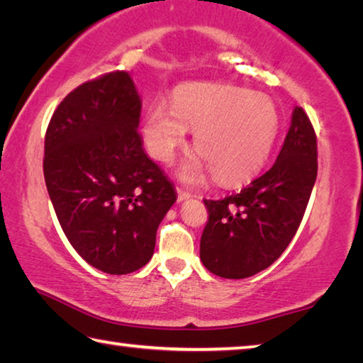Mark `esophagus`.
<instances>
[{
	"mask_svg": "<svg viewBox=\"0 0 363 363\" xmlns=\"http://www.w3.org/2000/svg\"><path fill=\"white\" fill-rule=\"evenodd\" d=\"M176 192H177V201H184V200H187V199H190V196H192V194L187 192V190L181 189V187H176Z\"/></svg>",
	"mask_w": 363,
	"mask_h": 363,
	"instance_id": "1",
	"label": "esophagus"
}]
</instances>
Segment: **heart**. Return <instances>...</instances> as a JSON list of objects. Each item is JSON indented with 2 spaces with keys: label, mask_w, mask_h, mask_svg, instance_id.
I'll return each mask as SVG.
<instances>
[{
  "label": "heart",
  "mask_w": 363,
  "mask_h": 363,
  "mask_svg": "<svg viewBox=\"0 0 363 363\" xmlns=\"http://www.w3.org/2000/svg\"><path fill=\"white\" fill-rule=\"evenodd\" d=\"M195 131L199 155L182 164L181 176L199 182L210 168L227 186L242 184L267 163L280 130V115L270 97L240 86L184 84L174 89L171 107L157 101L145 108L143 134L150 155L169 162Z\"/></svg>",
  "instance_id": "obj_1"
}]
</instances>
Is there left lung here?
<instances>
[{
    "instance_id": "obj_1",
    "label": "left lung",
    "mask_w": 363,
    "mask_h": 363,
    "mask_svg": "<svg viewBox=\"0 0 363 363\" xmlns=\"http://www.w3.org/2000/svg\"><path fill=\"white\" fill-rule=\"evenodd\" d=\"M317 177V138L294 107L277 160L238 194L205 200L200 259L218 277L247 279L277 261L303 220Z\"/></svg>"
}]
</instances>
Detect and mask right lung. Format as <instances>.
<instances>
[{
  "instance_id": "right-lung-1",
  "label": "right lung",
  "mask_w": 363,
  "mask_h": 363,
  "mask_svg": "<svg viewBox=\"0 0 363 363\" xmlns=\"http://www.w3.org/2000/svg\"><path fill=\"white\" fill-rule=\"evenodd\" d=\"M140 97L128 72L86 82L48 125L43 171L59 224L77 253L112 275L150 261L177 199L138 133Z\"/></svg>"
}]
</instances>
